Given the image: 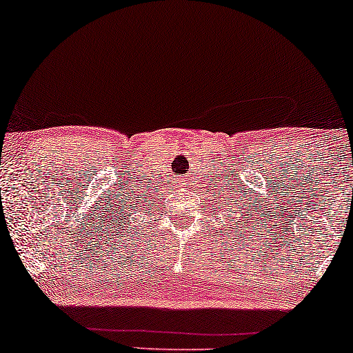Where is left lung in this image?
<instances>
[{"mask_svg":"<svg viewBox=\"0 0 353 353\" xmlns=\"http://www.w3.org/2000/svg\"><path fill=\"white\" fill-rule=\"evenodd\" d=\"M233 214H234V212H233ZM248 215H249V212H248ZM244 219H245V216L243 215V221H244ZM239 220H241V216H239ZM236 223H238V221H236ZM245 223H248V221H245ZM259 225V223H257ZM249 228H250V226H249Z\"/></svg>","mask_w":353,"mask_h":353,"instance_id":"8db88e82","label":"left lung"}]
</instances>
